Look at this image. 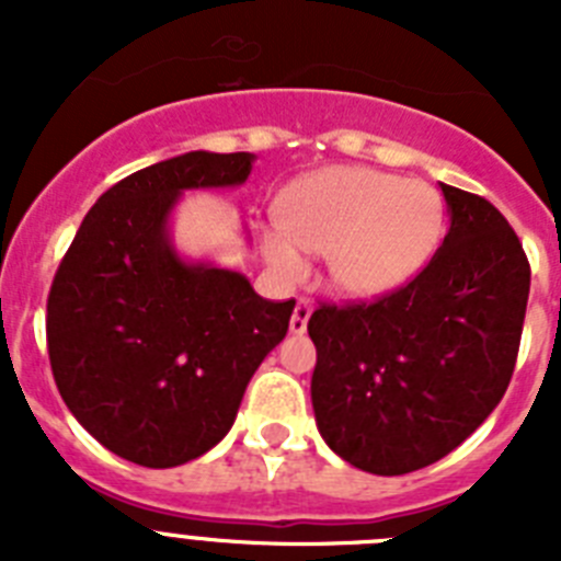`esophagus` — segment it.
I'll return each mask as SVG.
<instances>
[{"label":"esophagus","instance_id":"34e87169","mask_svg":"<svg viewBox=\"0 0 561 561\" xmlns=\"http://www.w3.org/2000/svg\"><path fill=\"white\" fill-rule=\"evenodd\" d=\"M309 317H311V304H309V300H297L295 311H291V320H289V331H291V334H304L306 325H309Z\"/></svg>","mask_w":561,"mask_h":561}]
</instances>
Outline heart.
I'll list each match as a JSON object with an SVG mask.
<instances>
[{
  "mask_svg": "<svg viewBox=\"0 0 561 561\" xmlns=\"http://www.w3.org/2000/svg\"><path fill=\"white\" fill-rule=\"evenodd\" d=\"M284 230L264 232V255L286 280L306 275V252L325 255L329 280L348 297H379L413 280L444 236V199L421 180L374 168L306 173L277 199Z\"/></svg>",
  "mask_w": 561,
  "mask_h": 561,
  "instance_id": "b5f03b06",
  "label": "heart"
}]
</instances>
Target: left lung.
Returning a JSON list of instances; mask_svg holds the SVG:
<instances>
[{"mask_svg":"<svg viewBox=\"0 0 561 561\" xmlns=\"http://www.w3.org/2000/svg\"><path fill=\"white\" fill-rule=\"evenodd\" d=\"M440 193L449 232L410 284L309 320L317 430L362 472L408 474L449 455L514 374L528 257L492 202L444 182Z\"/></svg>","mask_w":561,"mask_h":561,"instance_id":"left-lung-1","label":"left lung"}]
</instances>
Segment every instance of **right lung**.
<instances>
[{
    "label": "right lung",
    "mask_w": 561,
    "mask_h": 561,
    "mask_svg": "<svg viewBox=\"0 0 561 561\" xmlns=\"http://www.w3.org/2000/svg\"><path fill=\"white\" fill-rule=\"evenodd\" d=\"M252 153L191 151L131 173L87 213L47 297V351L69 413L108 453L171 469L230 433L295 300L191 264L168 236L185 191L244 185Z\"/></svg>",
    "instance_id": "1"
}]
</instances>
